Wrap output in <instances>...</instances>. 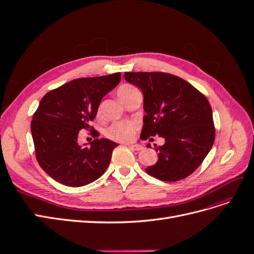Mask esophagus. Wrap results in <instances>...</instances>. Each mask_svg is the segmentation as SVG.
<instances>
[{"label": "esophagus", "mask_w": 254, "mask_h": 254, "mask_svg": "<svg viewBox=\"0 0 254 254\" xmlns=\"http://www.w3.org/2000/svg\"><path fill=\"white\" fill-rule=\"evenodd\" d=\"M125 145H127L128 147H129L130 149H132V150L139 151V150H142V149H143V146H141V145H139V144H130V143H127V144H125Z\"/></svg>", "instance_id": "34e87169"}]
</instances>
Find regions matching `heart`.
<instances>
[{
    "mask_svg": "<svg viewBox=\"0 0 254 254\" xmlns=\"http://www.w3.org/2000/svg\"><path fill=\"white\" fill-rule=\"evenodd\" d=\"M135 87L131 84H122L118 89V96L123 103L126 102V99L131 96L135 92H137ZM136 131V126L133 123H113L111 126L106 129V135L110 137L114 141H121V142H127L133 139L134 133Z\"/></svg>",
    "mask_w": 254,
    "mask_h": 254,
    "instance_id": "obj_1",
    "label": "heart"
}]
</instances>
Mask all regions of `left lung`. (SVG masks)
Wrapping results in <instances>:
<instances>
[{
    "instance_id": "obj_1",
    "label": "left lung",
    "mask_w": 254,
    "mask_h": 254,
    "mask_svg": "<svg viewBox=\"0 0 254 254\" xmlns=\"http://www.w3.org/2000/svg\"><path fill=\"white\" fill-rule=\"evenodd\" d=\"M125 79L144 96L142 140L162 136L159 159L146 173L162 181H178L193 174L211 150L215 127L206 97L184 79L162 72H126ZM148 147V146H147Z\"/></svg>"
}]
</instances>
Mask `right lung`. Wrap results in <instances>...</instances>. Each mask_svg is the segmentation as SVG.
I'll return each instance as SVG.
<instances>
[{"label":"right lung","mask_w":254,"mask_h":254,"mask_svg":"<svg viewBox=\"0 0 254 254\" xmlns=\"http://www.w3.org/2000/svg\"><path fill=\"white\" fill-rule=\"evenodd\" d=\"M120 81V72L77 78L42 97L33 115L30 130L38 163L55 181L79 188L106 172L119 144L95 139L90 146H81L77 139L80 130H93L90 123L95 119L103 97ZM91 134L99 135L96 130Z\"/></svg>","instance_id":"1"}]
</instances>
